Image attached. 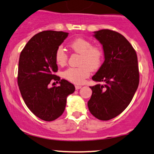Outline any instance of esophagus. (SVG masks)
<instances>
[{"instance_id":"obj_1","label":"esophagus","mask_w":154,"mask_h":154,"mask_svg":"<svg viewBox=\"0 0 154 154\" xmlns=\"http://www.w3.org/2000/svg\"><path fill=\"white\" fill-rule=\"evenodd\" d=\"M82 88V86L81 85H75V90H79V89H81V88Z\"/></svg>"}]
</instances>
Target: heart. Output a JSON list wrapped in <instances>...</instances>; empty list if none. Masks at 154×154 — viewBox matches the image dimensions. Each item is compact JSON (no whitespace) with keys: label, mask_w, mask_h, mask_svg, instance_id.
Segmentation results:
<instances>
[{"label":"heart","mask_w":154,"mask_h":154,"mask_svg":"<svg viewBox=\"0 0 154 154\" xmlns=\"http://www.w3.org/2000/svg\"><path fill=\"white\" fill-rule=\"evenodd\" d=\"M69 47L75 53L81 54L79 67H71L63 72V77L75 84H82L90 76L91 71L100 69L104 60V51L97 45L83 38H78L69 43ZM55 62L64 66L68 61V54L62 47H59L54 54Z\"/></svg>","instance_id":"heart-1"}]
</instances>
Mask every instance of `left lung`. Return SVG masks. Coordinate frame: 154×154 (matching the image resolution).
I'll return each mask as SVG.
<instances>
[{
	"label": "left lung",
	"mask_w": 154,
	"mask_h": 154,
	"mask_svg": "<svg viewBox=\"0 0 154 154\" xmlns=\"http://www.w3.org/2000/svg\"><path fill=\"white\" fill-rule=\"evenodd\" d=\"M94 36L103 46L105 60L92 79L104 84L90 87L92 94L88 106L94 117L108 121L127 108L137 89V56L130 42L116 31L102 29Z\"/></svg>",
	"instance_id": "1"
}]
</instances>
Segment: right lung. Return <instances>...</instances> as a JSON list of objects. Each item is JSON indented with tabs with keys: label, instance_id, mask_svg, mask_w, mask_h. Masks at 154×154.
Masks as SVG:
<instances>
[{
	"label": "right lung",
	"instance_id": "1",
	"mask_svg": "<svg viewBox=\"0 0 154 154\" xmlns=\"http://www.w3.org/2000/svg\"><path fill=\"white\" fill-rule=\"evenodd\" d=\"M68 34L41 31L29 40L20 56L17 83L21 94L31 112L45 121L62 116L67 96L75 91L72 83L54 74L58 71L54 54ZM52 81H59L60 85L49 88Z\"/></svg>",
	"mask_w": 154,
	"mask_h": 154
}]
</instances>
